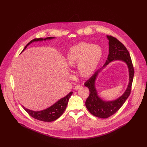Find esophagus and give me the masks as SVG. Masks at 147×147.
Listing matches in <instances>:
<instances>
[{
	"label": "esophagus",
	"instance_id": "obj_1",
	"mask_svg": "<svg viewBox=\"0 0 147 147\" xmlns=\"http://www.w3.org/2000/svg\"><path fill=\"white\" fill-rule=\"evenodd\" d=\"M81 87H82V86H80V85H77V86H75L74 89H75L76 90H79L80 88H81Z\"/></svg>",
	"mask_w": 147,
	"mask_h": 147
}]
</instances>
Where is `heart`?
I'll return each mask as SVG.
<instances>
[{"label":"heart","instance_id":"b5f03b06","mask_svg":"<svg viewBox=\"0 0 147 147\" xmlns=\"http://www.w3.org/2000/svg\"><path fill=\"white\" fill-rule=\"evenodd\" d=\"M103 56V50L98 45L82 42L71 47L66 57V63L70 67L78 66L80 76L88 77L96 70Z\"/></svg>","mask_w":147,"mask_h":147}]
</instances>
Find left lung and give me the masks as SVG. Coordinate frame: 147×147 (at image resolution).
Segmentation results:
<instances>
[{
	"mask_svg": "<svg viewBox=\"0 0 147 147\" xmlns=\"http://www.w3.org/2000/svg\"><path fill=\"white\" fill-rule=\"evenodd\" d=\"M109 39V55L103 67L113 60H123L127 64L129 71V84L125 93L119 98L113 101H104L97 96L94 82L98 73L102 68L96 71L84 84L89 88L90 95L86 101V106L88 111L94 116L106 119L114 115L122 107L128 98L131 90L134 69L129 51L120 42L111 35H107Z\"/></svg>",
	"mask_w": 147,
	"mask_h": 147,
	"instance_id": "1",
	"label": "left lung"
}]
</instances>
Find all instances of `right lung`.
Returning <instances> with one entry per match:
<instances>
[{"label":"right lung","instance_id":"1","mask_svg":"<svg viewBox=\"0 0 147 147\" xmlns=\"http://www.w3.org/2000/svg\"><path fill=\"white\" fill-rule=\"evenodd\" d=\"M53 38V37H47L46 38H35L31 40L29 43L27 44L22 52H23L30 44L35 41H40V40H45L47 39H51ZM73 92H70L64 98H61L57 102H56L53 105L49 108L40 111H33L26 109L23 106L24 110L33 118L37 119L38 120L43 121L45 122H51L53 121L59 117H60L62 114L65 111L66 109L67 105L70 97L72 95Z\"/></svg>","mask_w":147,"mask_h":147}]
</instances>
